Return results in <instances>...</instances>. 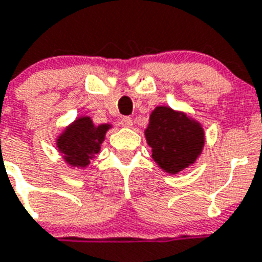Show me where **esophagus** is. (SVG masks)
<instances>
[{
    "label": "esophagus",
    "mask_w": 262,
    "mask_h": 262,
    "mask_svg": "<svg viewBox=\"0 0 262 262\" xmlns=\"http://www.w3.org/2000/svg\"><path fill=\"white\" fill-rule=\"evenodd\" d=\"M120 124H122V127H124V128H131V127H133V119L129 118V116H124V118L120 120Z\"/></svg>",
    "instance_id": "34e87169"
}]
</instances>
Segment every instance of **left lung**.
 <instances>
[{
  "label": "left lung",
  "mask_w": 262,
  "mask_h": 262,
  "mask_svg": "<svg viewBox=\"0 0 262 262\" xmlns=\"http://www.w3.org/2000/svg\"><path fill=\"white\" fill-rule=\"evenodd\" d=\"M144 136L154 162L168 175L179 174L194 165L206 142L198 120L168 105H157L151 111Z\"/></svg>",
  "instance_id": "obj_1"
}]
</instances>
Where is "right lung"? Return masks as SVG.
Masks as SVG:
<instances>
[{
	"label": "right lung",
	"instance_id": "add662e5",
	"mask_svg": "<svg viewBox=\"0 0 262 262\" xmlns=\"http://www.w3.org/2000/svg\"><path fill=\"white\" fill-rule=\"evenodd\" d=\"M112 127L110 123L96 126L88 115L77 116L56 136V148L67 166L85 170L90 162L100 152L105 134Z\"/></svg>",
	"mask_w": 262,
	"mask_h": 262
}]
</instances>
